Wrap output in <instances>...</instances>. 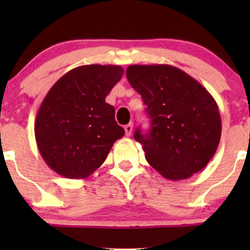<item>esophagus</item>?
I'll return each mask as SVG.
<instances>
[{"label":"esophagus","instance_id":"34e87169","mask_svg":"<svg viewBox=\"0 0 250 250\" xmlns=\"http://www.w3.org/2000/svg\"><path fill=\"white\" fill-rule=\"evenodd\" d=\"M124 129H125V134H126V136L131 135V134H132V131H133V124H132V123H129V124L125 125Z\"/></svg>","mask_w":250,"mask_h":250}]
</instances>
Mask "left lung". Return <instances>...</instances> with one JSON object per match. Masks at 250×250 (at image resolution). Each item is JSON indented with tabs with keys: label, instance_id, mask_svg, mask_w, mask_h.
<instances>
[{
	"label": "left lung",
	"instance_id": "8db88e82",
	"mask_svg": "<svg viewBox=\"0 0 250 250\" xmlns=\"http://www.w3.org/2000/svg\"><path fill=\"white\" fill-rule=\"evenodd\" d=\"M128 83L141 94L151 128L134 139L167 180L189 179L209 163L222 133L216 101L199 82L169 64H132Z\"/></svg>",
	"mask_w": 250,
	"mask_h": 250
}]
</instances>
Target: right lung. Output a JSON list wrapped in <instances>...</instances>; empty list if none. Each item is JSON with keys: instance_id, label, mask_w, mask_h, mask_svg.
<instances>
[{"instance_id": "add662e5", "label": "right lung", "mask_w": 250, "mask_h": 250, "mask_svg": "<svg viewBox=\"0 0 250 250\" xmlns=\"http://www.w3.org/2000/svg\"><path fill=\"white\" fill-rule=\"evenodd\" d=\"M124 69L85 64L64 74L50 88L35 121V139L47 166L67 179H86L104 162L125 131L105 97Z\"/></svg>"}]
</instances>
